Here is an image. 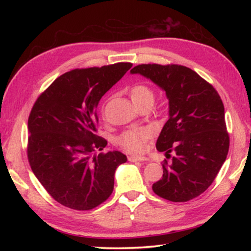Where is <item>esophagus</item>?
<instances>
[{
  "instance_id": "obj_1",
  "label": "esophagus",
  "mask_w": 251,
  "mask_h": 251,
  "mask_svg": "<svg viewBox=\"0 0 251 251\" xmlns=\"http://www.w3.org/2000/svg\"><path fill=\"white\" fill-rule=\"evenodd\" d=\"M128 160L131 161V163H134V161L147 160V158H146V157H142V156H129L128 157Z\"/></svg>"
}]
</instances>
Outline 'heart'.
I'll return each instance as SVG.
<instances>
[{"instance_id": "1", "label": "heart", "mask_w": 251, "mask_h": 251, "mask_svg": "<svg viewBox=\"0 0 251 251\" xmlns=\"http://www.w3.org/2000/svg\"><path fill=\"white\" fill-rule=\"evenodd\" d=\"M130 100L135 106L144 103H152L154 92L147 85L136 84L129 90ZM151 137V131L147 127H133L126 129L117 137V144L125 151L138 154L145 150L146 143Z\"/></svg>"}]
</instances>
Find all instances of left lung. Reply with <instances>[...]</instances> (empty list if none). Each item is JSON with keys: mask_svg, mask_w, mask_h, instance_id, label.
Returning <instances> with one entry per match:
<instances>
[{"mask_svg": "<svg viewBox=\"0 0 251 251\" xmlns=\"http://www.w3.org/2000/svg\"><path fill=\"white\" fill-rule=\"evenodd\" d=\"M130 73L151 79L169 100V118L156 148L166 151L167 159L172 160L163 161V177L152 185V190L174 202L198 197L215 180L229 151L225 108L218 92L182 65L141 64Z\"/></svg>", "mask_w": 251, "mask_h": 251, "instance_id": "obj_1", "label": "left lung"}]
</instances>
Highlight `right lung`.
Listing matches in <instances>:
<instances>
[{
    "instance_id": "obj_1",
    "label": "right lung",
    "mask_w": 251,
    "mask_h": 251,
    "mask_svg": "<svg viewBox=\"0 0 251 251\" xmlns=\"http://www.w3.org/2000/svg\"><path fill=\"white\" fill-rule=\"evenodd\" d=\"M133 66L116 63L75 69L59 76L37 97L28 116L27 159L53 199L74 210H91L114 189L116 168L127 160L97 135L100 100Z\"/></svg>"
}]
</instances>
